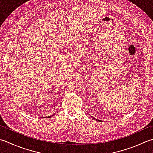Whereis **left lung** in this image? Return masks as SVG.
I'll use <instances>...</instances> for the list:
<instances>
[{
  "instance_id": "1",
  "label": "left lung",
  "mask_w": 153,
  "mask_h": 153,
  "mask_svg": "<svg viewBox=\"0 0 153 153\" xmlns=\"http://www.w3.org/2000/svg\"><path fill=\"white\" fill-rule=\"evenodd\" d=\"M94 119H95V118H94ZM96 120H97V121H99V120H98V119H96Z\"/></svg>"
}]
</instances>
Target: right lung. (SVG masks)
<instances>
[{
    "label": "right lung",
    "instance_id": "obj_1",
    "mask_svg": "<svg viewBox=\"0 0 153 153\" xmlns=\"http://www.w3.org/2000/svg\"><path fill=\"white\" fill-rule=\"evenodd\" d=\"M50 117H51V116H50ZM48 117V118H49V117Z\"/></svg>",
    "mask_w": 153,
    "mask_h": 153
}]
</instances>
